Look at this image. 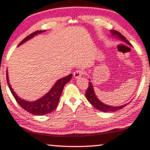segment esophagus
<instances>
[{"instance_id": "obj_1", "label": "esophagus", "mask_w": 150, "mask_h": 150, "mask_svg": "<svg viewBox=\"0 0 150 150\" xmlns=\"http://www.w3.org/2000/svg\"><path fill=\"white\" fill-rule=\"evenodd\" d=\"M82 75H83V72L81 70H76V71L73 72V77L75 78V79H78Z\"/></svg>"}]
</instances>
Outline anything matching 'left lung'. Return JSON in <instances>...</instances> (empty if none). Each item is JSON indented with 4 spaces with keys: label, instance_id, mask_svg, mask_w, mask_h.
<instances>
[{
    "label": "left lung",
    "instance_id": "left-lung-1",
    "mask_svg": "<svg viewBox=\"0 0 150 150\" xmlns=\"http://www.w3.org/2000/svg\"><path fill=\"white\" fill-rule=\"evenodd\" d=\"M112 33V36L113 38H115V39H117V40L122 41V42H124L125 43L127 44V45H131V44L129 43V41L126 40L125 37H124L121 33H120L119 32L116 30H110ZM89 85L88 88L87 90L86 93H85V96H86V98L88 99L89 103H90L94 108H96L97 110H100V111L105 112H115L117 110H119L122 109L124 107H125L128 103H126V104L120 105V106H112V105H108L103 103V102L100 101V100L98 99V98L97 97L96 94H95V90H94L93 83H92L90 79H89Z\"/></svg>",
    "mask_w": 150,
    "mask_h": 150
}]
</instances>
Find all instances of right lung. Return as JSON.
I'll use <instances>...</instances> for the list:
<instances>
[{
	"mask_svg": "<svg viewBox=\"0 0 150 150\" xmlns=\"http://www.w3.org/2000/svg\"><path fill=\"white\" fill-rule=\"evenodd\" d=\"M45 31V30H38L33 33L32 34L27 36L25 38H24L23 40L21 41L19 43L18 46L23 45V44L32 39L35 36L42 33ZM6 72H7L6 78H7L8 85L9 87L10 90H11V93L13 94L15 99L20 105V106L23 108L25 110L28 112L29 113H30V114L34 115H40V116L50 113L51 112H52L56 108L57 104H58L59 100H60V96H61L62 90H63L64 86L71 80L72 77V74H70L66 77L59 79V80H57L56 83L54 84V85L51 88L50 90H49L48 93L45 94L43 96L41 97L39 99L35 100V101H28V100H25L24 99L20 98L19 96H18L17 94L13 91L9 82L8 70Z\"/></svg>",
	"mask_w": 150,
	"mask_h": 150,
	"instance_id": "right-lung-1",
	"label": "right lung"
}]
</instances>
